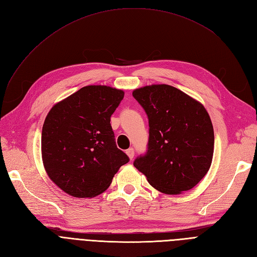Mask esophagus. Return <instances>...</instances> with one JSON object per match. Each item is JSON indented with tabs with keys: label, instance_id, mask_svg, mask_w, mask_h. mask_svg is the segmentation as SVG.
Masks as SVG:
<instances>
[{
	"label": "esophagus",
	"instance_id": "1",
	"mask_svg": "<svg viewBox=\"0 0 257 257\" xmlns=\"http://www.w3.org/2000/svg\"><path fill=\"white\" fill-rule=\"evenodd\" d=\"M126 154H127V157H128L131 160L133 159V158H134V154H135L133 148H130V149H127V150H126Z\"/></svg>",
	"mask_w": 257,
	"mask_h": 257
}]
</instances>
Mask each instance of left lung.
Here are the masks:
<instances>
[{"label": "left lung", "mask_w": 257, "mask_h": 257, "mask_svg": "<svg viewBox=\"0 0 257 257\" xmlns=\"http://www.w3.org/2000/svg\"><path fill=\"white\" fill-rule=\"evenodd\" d=\"M149 119L148 151L134 166L154 189L176 195L193 189L211 166L214 132L204 105L168 84L133 91Z\"/></svg>", "instance_id": "1"}]
</instances>
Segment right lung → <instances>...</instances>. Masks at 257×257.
<instances>
[{"mask_svg": "<svg viewBox=\"0 0 257 257\" xmlns=\"http://www.w3.org/2000/svg\"><path fill=\"white\" fill-rule=\"evenodd\" d=\"M124 91L87 85L54 105L42 131V159L50 180L66 194L92 198L105 192L128 157L116 148L110 116Z\"/></svg>", "mask_w": 257, "mask_h": 257, "instance_id": "add662e5", "label": "right lung"}]
</instances>
